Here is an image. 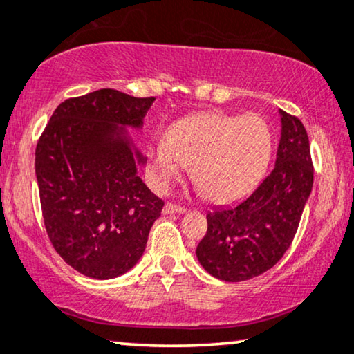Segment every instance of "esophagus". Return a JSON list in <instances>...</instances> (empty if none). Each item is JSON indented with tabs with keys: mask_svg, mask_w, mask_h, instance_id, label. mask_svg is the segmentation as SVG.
<instances>
[{
	"mask_svg": "<svg viewBox=\"0 0 354 354\" xmlns=\"http://www.w3.org/2000/svg\"><path fill=\"white\" fill-rule=\"evenodd\" d=\"M163 212L165 214H185L186 209L181 205H176V204H171V202H167L163 207Z\"/></svg>",
	"mask_w": 354,
	"mask_h": 354,
	"instance_id": "obj_1",
	"label": "esophagus"
}]
</instances>
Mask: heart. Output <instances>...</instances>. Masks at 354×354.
<instances>
[{
    "label": "heart",
    "mask_w": 354,
    "mask_h": 354,
    "mask_svg": "<svg viewBox=\"0 0 354 354\" xmlns=\"http://www.w3.org/2000/svg\"><path fill=\"white\" fill-rule=\"evenodd\" d=\"M272 134L259 115L197 113L173 122L149 150V178L163 192L192 165V181L212 202L251 192L270 160Z\"/></svg>",
    "instance_id": "obj_1"
}]
</instances>
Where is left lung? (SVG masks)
<instances>
[{"instance_id":"left-lung-1","label":"left lung","mask_w":354,"mask_h":354,"mask_svg":"<svg viewBox=\"0 0 354 354\" xmlns=\"http://www.w3.org/2000/svg\"><path fill=\"white\" fill-rule=\"evenodd\" d=\"M280 115L281 139L272 173L248 199L207 214V233L196 254L215 279L259 277L283 257L298 232L314 167L303 122L286 111Z\"/></svg>"}]
</instances>
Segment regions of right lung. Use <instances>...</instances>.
<instances>
[{
	"label": "right lung",
	"mask_w": 354,
	"mask_h": 354,
	"mask_svg": "<svg viewBox=\"0 0 354 354\" xmlns=\"http://www.w3.org/2000/svg\"><path fill=\"white\" fill-rule=\"evenodd\" d=\"M155 97L100 88L59 103L35 149L44 223L64 262L97 280L133 268L165 202L138 176L120 126H142Z\"/></svg>",
	"instance_id": "add662e5"
}]
</instances>
